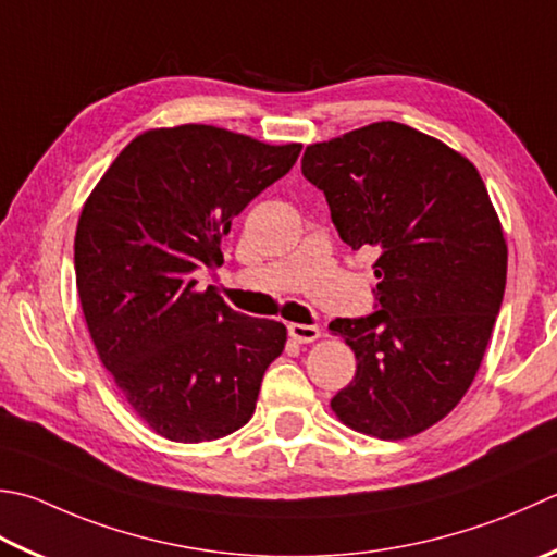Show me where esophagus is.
I'll return each instance as SVG.
<instances>
[{
  "instance_id": "obj_1",
  "label": "esophagus",
  "mask_w": 557,
  "mask_h": 557,
  "mask_svg": "<svg viewBox=\"0 0 557 557\" xmlns=\"http://www.w3.org/2000/svg\"><path fill=\"white\" fill-rule=\"evenodd\" d=\"M287 331H289L292 341H297V343H313V341H319V337H321V329H319V325L289 323Z\"/></svg>"
}]
</instances>
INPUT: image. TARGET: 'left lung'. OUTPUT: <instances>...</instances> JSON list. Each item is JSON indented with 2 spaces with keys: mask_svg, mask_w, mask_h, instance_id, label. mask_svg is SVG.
<instances>
[{
  "mask_svg": "<svg viewBox=\"0 0 557 557\" xmlns=\"http://www.w3.org/2000/svg\"><path fill=\"white\" fill-rule=\"evenodd\" d=\"M304 178L325 195L347 246L374 248L372 313L335 319L357 357L335 416L379 440L449 416L483 362L507 282V244L481 173L400 123L311 145Z\"/></svg>",
  "mask_w": 557,
  "mask_h": 557,
  "instance_id": "8db88e82",
  "label": "left lung"
}]
</instances>
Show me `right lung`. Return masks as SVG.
<instances>
[{"label": "right lung", "mask_w": 557, "mask_h": 557, "mask_svg": "<svg viewBox=\"0 0 557 557\" xmlns=\"http://www.w3.org/2000/svg\"><path fill=\"white\" fill-rule=\"evenodd\" d=\"M212 125L151 129L120 151L86 200L74 270L96 352L161 437L198 444L250 420L287 329L238 313L195 270L222 265L232 220L297 163Z\"/></svg>", "instance_id": "obj_1"}]
</instances>
